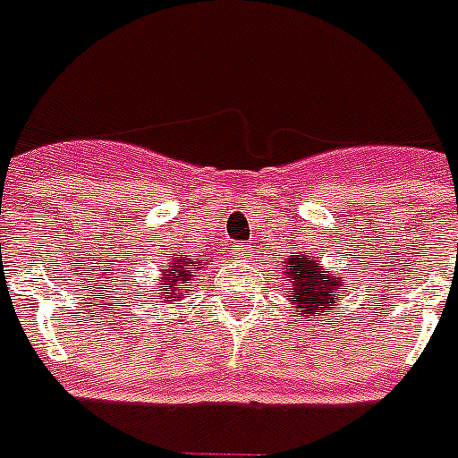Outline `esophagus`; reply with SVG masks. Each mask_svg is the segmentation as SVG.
Returning <instances> with one entry per match:
<instances>
[{
	"instance_id": "obj_1",
	"label": "esophagus",
	"mask_w": 458,
	"mask_h": 458,
	"mask_svg": "<svg viewBox=\"0 0 458 458\" xmlns=\"http://www.w3.org/2000/svg\"><path fill=\"white\" fill-rule=\"evenodd\" d=\"M237 254H240V259H247V256L251 254V251H249V244H240V247H237Z\"/></svg>"
}]
</instances>
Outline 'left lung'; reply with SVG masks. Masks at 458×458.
I'll use <instances>...</instances> for the list:
<instances>
[{"mask_svg":"<svg viewBox=\"0 0 458 458\" xmlns=\"http://www.w3.org/2000/svg\"><path fill=\"white\" fill-rule=\"evenodd\" d=\"M287 273V280L292 284V308L296 310V318H310V315H325L338 303V296L344 292V280L341 275L325 270L322 261L318 259H289L287 266L282 267Z\"/></svg>","mask_w":458,"mask_h":458,"instance_id":"obj_1","label":"left lung"}]
</instances>
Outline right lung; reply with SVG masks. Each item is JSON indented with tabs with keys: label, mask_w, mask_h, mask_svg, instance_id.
<instances>
[{
	"label": "right lung",
	"mask_w": 458,
	"mask_h": 458,
	"mask_svg": "<svg viewBox=\"0 0 458 458\" xmlns=\"http://www.w3.org/2000/svg\"><path fill=\"white\" fill-rule=\"evenodd\" d=\"M207 259H199V254H176L171 259L169 270H165V275L159 277V284L162 289H155L159 293V299L165 301H178L183 299L185 293L192 292L188 282L192 280V273L197 267L204 266Z\"/></svg>",
	"instance_id": "1"
}]
</instances>
